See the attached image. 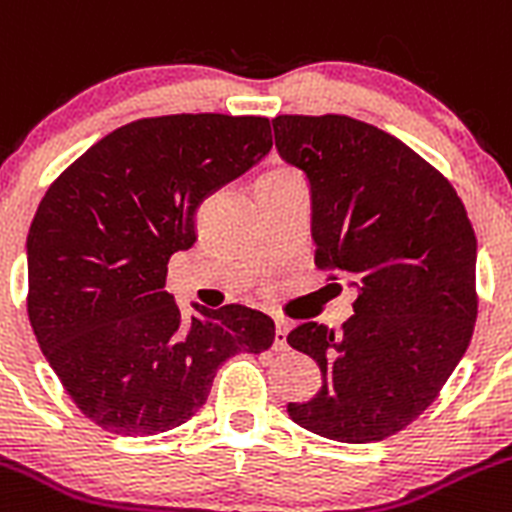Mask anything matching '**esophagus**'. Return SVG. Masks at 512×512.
<instances>
[{"mask_svg": "<svg viewBox=\"0 0 512 512\" xmlns=\"http://www.w3.org/2000/svg\"><path fill=\"white\" fill-rule=\"evenodd\" d=\"M288 331L290 323L285 318H278L275 321V351H285L288 348Z\"/></svg>", "mask_w": 512, "mask_h": 512, "instance_id": "esophagus-1", "label": "esophagus"}]
</instances>
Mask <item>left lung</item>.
Instances as JSON below:
<instances>
[{
	"label": "left lung",
	"mask_w": 512,
	"mask_h": 512,
	"mask_svg": "<svg viewBox=\"0 0 512 512\" xmlns=\"http://www.w3.org/2000/svg\"><path fill=\"white\" fill-rule=\"evenodd\" d=\"M272 128L280 156L310 181L315 267L358 290L341 333L290 331L323 386L288 412L326 439L379 442L437 399L470 346L475 229L450 181L371 123L326 113L278 116Z\"/></svg>",
	"instance_id": "1"
}]
</instances>
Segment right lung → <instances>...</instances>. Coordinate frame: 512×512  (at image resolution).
<instances>
[{"label":"right lung","mask_w":512,"mask_h":512,"mask_svg":"<svg viewBox=\"0 0 512 512\" xmlns=\"http://www.w3.org/2000/svg\"><path fill=\"white\" fill-rule=\"evenodd\" d=\"M272 148L262 116L179 113L100 138L45 191L27 234V315L75 407L148 437L191 419L219 366L275 341L270 315L229 303L181 318L166 272L197 242L199 204Z\"/></svg>","instance_id":"1"}]
</instances>
